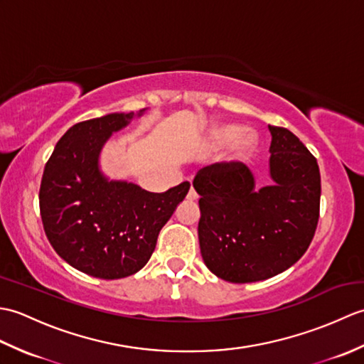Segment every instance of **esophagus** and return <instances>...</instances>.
I'll list each match as a JSON object with an SVG mask.
<instances>
[{"mask_svg":"<svg viewBox=\"0 0 364 364\" xmlns=\"http://www.w3.org/2000/svg\"><path fill=\"white\" fill-rule=\"evenodd\" d=\"M188 200H191V202H196V200H198V196H197V192H196L194 189H191V191H189Z\"/></svg>","mask_w":364,"mask_h":364,"instance_id":"34e87169","label":"esophagus"}]
</instances>
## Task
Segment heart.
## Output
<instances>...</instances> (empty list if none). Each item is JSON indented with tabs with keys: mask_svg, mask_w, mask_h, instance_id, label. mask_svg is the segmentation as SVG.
I'll use <instances>...</instances> for the list:
<instances>
[{
	"mask_svg": "<svg viewBox=\"0 0 364 364\" xmlns=\"http://www.w3.org/2000/svg\"><path fill=\"white\" fill-rule=\"evenodd\" d=\"M210 141L215 149H223V146L235 142L228 156V162L236 166L249 161L258 146V137L253 133L244 134V127L237 125V123H223V125L213 129Z\"/></svg>",
	"mask_w": 364,
	"mask_h": 364,
	"instance_id": "obj_1",
	"label": "heart"
}]
</instances>
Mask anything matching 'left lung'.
<instances>
[{
    "label": "left lung",
    "instance_id": "1",
    "mask_svg": "<svg viewBox=\"0 0 364 364\" xmlns=\"http://www.w3.org/2000/svg\"><path fill=\"white\" fill-rule=\"evenodd\" d=\"M269 175L255 188L244 164H211L194 178L198 242L211 272L231 283L261 282L297 262L319 220L318 161L289 129L270 127Z\"/></svg>",
    "mask_w": 364,
    "mask_h": 364
}]
</instances>
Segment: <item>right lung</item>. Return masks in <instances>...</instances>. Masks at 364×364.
Listing matches in <instances>:
<instances>
[{
    "label": "right lung",
    "mask_w": 364,
    "mask_h": 364,
    "mask_svg": "<svg viewBox=\"0 0 364 364\" xmlns=\"http://www.w3.org/2000/svg\"><path fill=\"white\" fill-rule=\"evenodd\" d=\"M144 112L76 123L59 139L43 170L38 203L46 237L72 267L103 280L133 275L149 262L161 228L191 188L184 181L154 194L103 173L105 144Z\"/></svg>",
    "instance_id": "right-lung-1"
}]
</instances>
